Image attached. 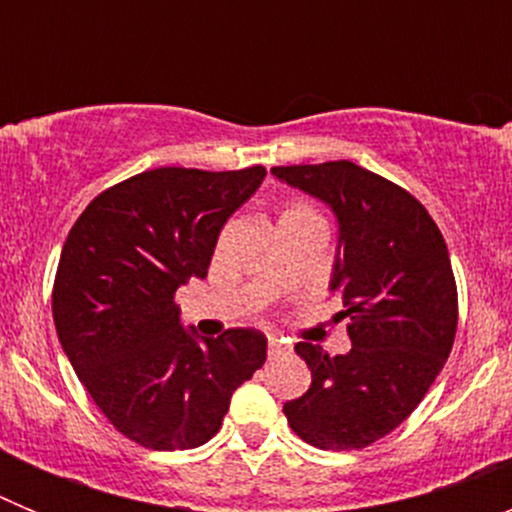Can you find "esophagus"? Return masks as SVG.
<instances>
[{
	"label": "esophagus",
	"instance_id": "1",
	"mask_svg": "<svg viewBox=\"0 0 512 512\" xmlns=\"http://www.w3.org/2000/svg\"><path fill=\"white\" fill-rule=\"evenodd\" d=\"M266 354L274 359V356H282L284 354V343L277 341V338H269V343H266Z\"/></svg>",
	"mask_w": 512,
	"mask_h": 512
}]
</instances>
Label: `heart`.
I'll return each instance as SVG.
<instances>
[{
    "label": "heart",
    "instance_id": "1",
    "mask_svg": "<svg viewBox=\"0 0 512 512\" xmlns=\"http://www.w3.org/2000/svg\"><path fill=\"white\" fill-rule=\"evenodd\" d=\"M307 217H320V215L312 210L310 205H305V202H292V205H287L282 210L279 223H287V220H307ZM320 220H323V217H320Z\"/></svg>",
    "mask_w": 512,
    "mask_h": 512
}]
</instances>
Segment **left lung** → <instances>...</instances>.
Here are the masks:
<instances>
[{
  "mask_svg": "<svg viewBox=\"0 0 512 512\" xmlns=\"http://www.w3.org/2000/svg\"><path fill=\"white\" fill-rule=\"evenodd\" d=\"M274 176L328 202L338 217L333 284L351 351L295 346L310 390L284 402L292 431L315 449L359 451L420 405L451 354L459 295L436 220L408 189L354 161L274 166Z\"/></svg>",
  "mask_w": 512,
  "mask_h": 512,
  "instance_id": "obj_1",
  "label": "left lung"
}]
</instances>
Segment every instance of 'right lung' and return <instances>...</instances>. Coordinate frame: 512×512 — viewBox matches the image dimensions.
I'll use <instances>...</instances> for the list:
<instances>
[{
    "label": "right lung",
    "instance_id": "1",
    "mask_svg": "<svg viewBox=\"0 0 512 512\" xmlns=\"http://www.w3.org/2000/svg\"><path fill=\"white\" fill-rule=\"evenodd\" d=\"M264 176L261 164L143 171L97 194L63 243L58 341L104 418L146 449L210 441L233 392L264 366V333L228 328L197 341L176 305L187 279L207 277L217 235Z\"/></svg>",
    "mask_w": 512,
    "mask_h": 512
}]
</instances>
